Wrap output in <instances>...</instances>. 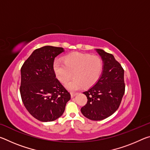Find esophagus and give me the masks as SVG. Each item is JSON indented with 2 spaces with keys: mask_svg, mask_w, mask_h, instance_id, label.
Returning a JSON list of instances; mask_svg holds the SVG:
<instances>
[{
  "mask_svg": "<svg viewBox=\"0 0 150 150\" xmlns=\"http://www.w3.org/2000/svg\"><path fill=\"white\" fill-rule=\"evenodd\" d=\"M70 94H71V97H74V96L77 95V93L75 92H70Z\"/></svg>",
  "mask_w": 150,
  "mask_h": 150,
  "instance_id": "34e87169",
  "label": "esophagus"
}]
</instances>
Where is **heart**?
<instances>
[{
    "instance_id": "1",
    "label": "heart",
    "mask_w": 150,
    "mask_h": 150,
    "mask_svg": "<svg viewBox=\"0 0 150 150\" xmlns=\"http://www.w3.org/2000/svg\"><path fill=\"white\" fill-rule=\"evenodd\" d=\"M103 60L98 55L73 52L66 55L63 63L55 61L54 71L56 77L63 84H66L73 73L74 79L66 85L71 91L83 87L88 88L97 82L103 69Z\"/></svg>"
}]
</instances>
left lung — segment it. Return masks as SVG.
Here are the masks:
<instances>
[{"instance_id": "obj_1", "label": "left lung", "mask_w": 150, "mask_h": 150, "mask_svg": "<svg viewBox=\"0 0 150 150\" xmlns=\"http://www.w3.org/2000/svg\"><path fill=\"white\" fill-rule=\"evenodd\" d=\"M96 52L103 60V71L95 85L83 93L87 103L81 108L86 118L101 120L117 110L125 92L124 69L110 54L100 49Z\"/></svg>"}]
</instances>
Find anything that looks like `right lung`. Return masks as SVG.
<instances>
[{
  "label": "right lung",
  "instance_id": "add662e5",
  "mask_svg": "<svg viewBox=\"0 0 150 150\" xmlns=\"http://www.w3.org/2000/svg\"><path fill=\"white\" fill-rule=\"evenodd\" d=\"M63 47L46 45L36 49L21 67L20 92L33 117L42 122L56 120L64 112L71 95L56 78L54 62Z\"/></svg>",
  "mask_w": 150,
  "mask_h": 150
}]
</instances>
